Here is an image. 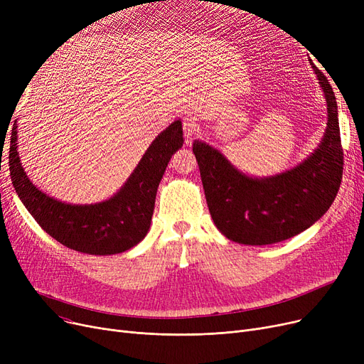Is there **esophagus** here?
I'll return each instance as SVG.
<instances>
[{"mask_svg": "<svg viewBox=\"0 0 364 364\" xmlns=\"http://www.w3.org/2000/svg\"><path fill=\"white\" fill-rule=\"evenodd\" d=\"M183 131H184V137H186V144L190 146V144H192L193 137L196 136V134H199V131H200L198 119L195 117H192V114H187V117H184Z\"/></svg>", "mask_w": 364, "mask_h": 364, "instance_id": "esophagus-1", "label": "esophagus"}]
</instances>
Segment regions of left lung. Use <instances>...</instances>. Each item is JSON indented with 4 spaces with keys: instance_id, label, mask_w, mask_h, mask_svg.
Masks as SVG:
<instances>
[{
    "instance_id": "obj_1",
    "label": "left lung",
    "mask_w": 364,
    "mask_h": 364,
    "mask_svg": "<svg viewBox=\"0 0 364 364\" xmlns=\"http://www.w3.org/2000/svg\"><path fill=\"white\" fill-rule=\"evenodd\" d=\"M313 69L326 99L328 125L317 149L296 166L251 177L218 149L195 140L209 213L227 239L252 246L286 240L307 230L335 200L343 169L338 105L326 76L314 65Z\"/></svg>"
}]
</instances>
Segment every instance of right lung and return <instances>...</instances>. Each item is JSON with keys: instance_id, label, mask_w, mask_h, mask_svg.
<instances>
[{"instance_id": "add662e5", "label": "right lung", "mask_w": 364, "mask_h": 364, "mask_svg": "<svg viewBox=\"0 0 364 364\" xmlns=\"http://www.w3.org/2000/svg\"><path fill=\"white\" fill-rule=\"evenodd\" d=\"M183 143V127L177 119L151 141L117 193L97 203L75 205L48 196L29 180L17 151L14 121L10 176L17 196L51 237L82 254L114 255L131 250L146 237L159 183L171 156Z\"/></svg>"}]
</instances>
